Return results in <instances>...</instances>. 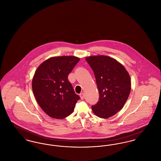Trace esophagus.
I'll list each match as a JSON object with an SVG mask.
<instances>
[{
    "mask_svg": "<svg viewBox=\"0 0 161 161\" xmlns=\"http://www.w3.org/2000/svg\"><path fill=\"white\" fill-rule=\"evenodd\" d=\"M80 98H81V100H83V99H84V93H80Z\"/></svg>",
    "mask_w": 161,
    "mask_h": 161,
    "instance_id": "1",
    "label": "esophagus"
}]
</instances>
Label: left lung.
Masks as SVG:
<instances>
[{
    "mask_svg": "<svg viewBox=\"0 0 161 161\" xmlns=\"http://www.w3.org/2000/svg\"><path fill=\"white\" fill-rule=\"evenodd\" d=\"M95 77L100 93L98 103L92 106L94 114L106 119L115 115L124 107L131 91L129 72L121 63L107 55L86 58Z\"/></svg>",
    "mask_w": 161,
    "mask_h": 161,
    "instance_id": "obj_1",
    "label": "left lung"
}]
</instances>
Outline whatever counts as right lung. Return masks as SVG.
<instances>
[{"mask_svg": "<svg viewBox=\"0 0 161 161\" xmlns=\"http://www.w3.org/2000/svg\"><path fill=\"white\" fill-rule=\"evenodd\" d=\"M80 58L53 57L43 61L35 72L32 89L40 107L50 117L61 119L70 115L80 98L68 77Z\"/></svg>", "mask_w": 161, "mask_h": 161, "instance_id": "obj_1", "label": "right lung"}]
</instances>
